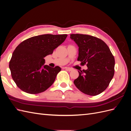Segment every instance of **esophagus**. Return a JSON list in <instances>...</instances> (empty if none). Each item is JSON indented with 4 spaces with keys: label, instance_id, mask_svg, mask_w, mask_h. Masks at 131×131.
Segmentation results:
<instances>
[{
    "label": "esophagus",
    "instance_id": "34e87169",
    "mask_svg": "<svg viewBox=\"0 0 131 131\" xmlns=\"http://www.w3.org/2000/svg\"><path fill=\"white\" fill-rule=\"evenodd\" d=\"M65 69L67 70H68V71H69V72H70V71H72V70H73L72 68H69V67H66Z\"/></svg>",
    "mask_w": 131,
    "mask_h": 131
}]
</instances>
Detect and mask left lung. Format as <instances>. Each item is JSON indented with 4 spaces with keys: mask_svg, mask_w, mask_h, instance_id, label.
Segmentation results:
<instances>
[{
    "mask_svg": "<svg viewBox=\"0 0 131 131\" xmlns=\"http://www.w3.org/2000/svg\"><path fill=\"white\" fill-rule=\"evenodd\" d=\"M70 39L79 47L78 61L86 63L88 69L78 71L74 84L82 92L96 96L108 88L114 75L115 59L106 43L91 35L70 34Z\"/></svg>",
    "mask_w": 131,
    "mask_h": 131,
    "instance_id": "obj_1",
    "label": "left lung"
}]
</instances>
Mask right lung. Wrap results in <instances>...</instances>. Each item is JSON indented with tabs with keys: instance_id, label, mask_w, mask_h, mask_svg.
Listing matches in <instances>:
<instances>
[{
	"instance_id": "obj_1",
	"label": "right lung",
	"mask_w": 131,
	"mask_h": 131,
	"mask_svg": "<svg viewBox=\"0 0 131 131\" xmlns=\"http://www.w3.org/2000/svg\"><path fill=\"white\" fill-rule=\"evenodd\" d=\"M67 34H43L31 37L17 46L9 63L11 76L24 92L37 94L53 84L61 68L44 65V58L64 41Z\"/></svg>"
}]
</instances>
